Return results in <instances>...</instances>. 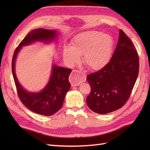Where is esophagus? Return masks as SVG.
<instances>
[{
    "label": "esophagus",
    "instance_id": "1",
    "mask_svg": "<svg viewBox=\"0 0 150 150\" xmlns=\"http://www.w3.org/2000/svg\"><path fill=\"white\" fill-rule=\"evenodd\" d=\"M69 79L71 84V86H77L86 81V76L84 73L78 70H73L69 75Z\"/></svg>",
    "mask_w": 150,
    "mask_h": 150
}]
</instances>
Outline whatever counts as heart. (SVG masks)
Segmentation results:
<instances>
[{
    "mask_svg": "<svg viewBox=\"0 0 150 150\" xmlns=\"http://www.w3.org/2000/svg\"><path fill=\"white\" fill-rule=\"evenodd\" d=\"M113 46V37L98 31H88L80 33L72 41L71 47L63 50V58L70 65L77 63L79 55L89 69L98 70L108 63Z\"/></svg>",
    "mask_w": 150,
    "mask_h": 150,
    "instance_id": "1",
    "label": "heart"
}]
</instances>
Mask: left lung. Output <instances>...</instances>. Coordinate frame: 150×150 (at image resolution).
I'll list each match as a JSON object with an SVG mask.
<instances>
[{
	"label": "left lung",
	"mask_w": 150,
	"mask_h": 150,
	"mask_svg": "<svg viewBox=\"0 0 150 150\" xmlns=\"http://www.w3.org/2000/svg\"><path fill=\"white\" fill-rule=\"evenodd\" d=\"M139 60L132 40L122 30L110 61L97 72L88 75L91 92L86 98L88 107L98 114L122 108L128 100L138 77Z\"/></svg>",
	"instance_id": "left-lung-1"
}]
</instances>
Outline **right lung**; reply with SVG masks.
<instances>
[{
    "mask_svg": "<svg viewBox=\"0 0 150 150\" xmlns=\"http://www.w3.org/2000/svg\"><path fill=\"white\" fill-rule=\"evenodd\" d=\"M57 37L55 30L40 28L31 31L18 44L12 59V73L19 98L28 109L42 115H52L62 108L66 94L71 87L68 78L71 69L53 65L52 75L46 86L39 93H30L21 86L16 77L15 60L18 52L23 46L36 41L49 42Z\"/></svg>",
    "mask_w": 150,
    "mask_h": 150,
    "instance_id": "add662e5",
    "label": "right lung"
}]
</instances>
